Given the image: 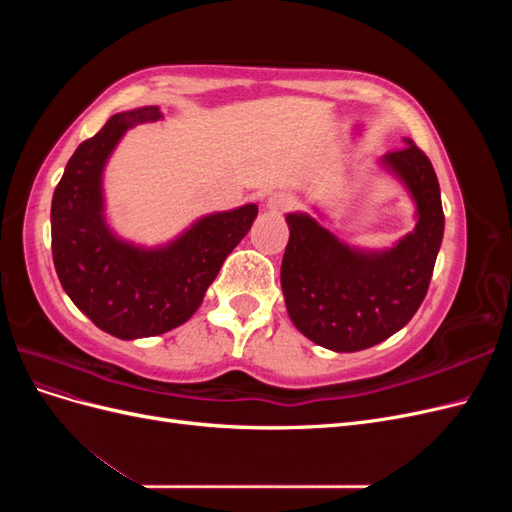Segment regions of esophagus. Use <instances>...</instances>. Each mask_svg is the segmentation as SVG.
<instances>
[{"mask_svg":"<svg viewBox=\"0 0 512 512\" xmlns=\"http://www.w3.org/2000/svg\"><path fill=\"white\" fill-rule=\"evenodd\" d=\"M292 205H294V198L288 192H275L267 198L265 207H267V211L282 213V211H288Z\"/></svg>","mask_w":512,"mask_h":512,"instance_id":"1","label":"esophagus"}]
</instances>
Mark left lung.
<instances>
[{
    "instance_id": "obj_1",
    "label": "left lung",
    "mask_w": 512,
    "mask_h": 512,
    "mask_svg": "<svg viewBox=\"0 0 512 512\" xmlns=\"http://www.w3.org/2000/svg\"><path fill=\"white\" fill-rule=\"evenodd\" d=\"M401 141L404 147L386 153L380 168L410 194L416 224L393 247L348 245L305 211L286 215L282 292L288 316L307 339L333 352L365 350L404 329L431 282L444 235L440 185L412 138Z\"/></svg>"
}]
</instances>
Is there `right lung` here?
Instances as JSON below:
<instances>
[{
    "label": "right lung",
    "instance_id": "obj_1",
    "mask_svg": "<svg viewBox=\"0 0 512 512\" xmlns=\"http://www.w3.org/2000/svg\"><path fill=\"white\" fill-rule=\"evenodd\" d=\"M160 119L158 106L113 115L76 147L53 194L59 282L98 329L119 339L162 335L190 320L258 215L254 203L207 213L160 245L119 237L106 220L104 168L128 130Z\"/></svg>",
    "mask_w": 512,
    "mask_h": 512
}]
</instances>
